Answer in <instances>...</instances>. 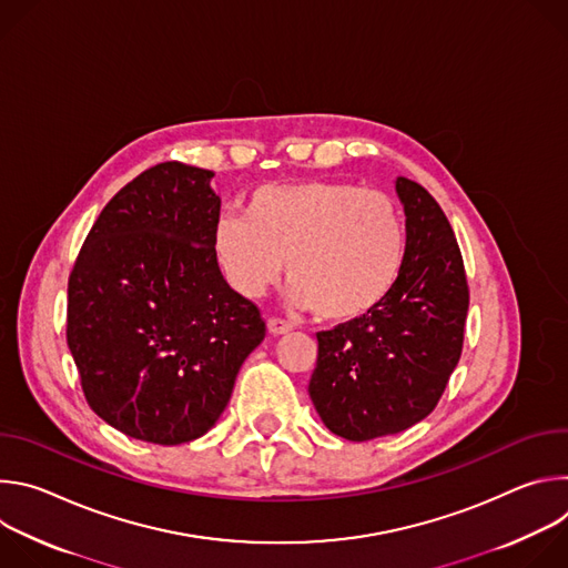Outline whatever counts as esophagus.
<instances>
[{"label": "esophagus", "instance_id": "esophagus-1", "mask_svg": "<svg viewBox=\"0 0 568 568\" xmlns=\"http://www.w3.org/2000/svg\"><path fill=\"white\" fill-rule=\"evenodd\" d=\"M267 331H270L272 335H287V333L292 331V323L285 321V318H281V316H270V318H267Z\"/></svg>", "mask_w": 568, "mask_h": 568}]
</instances>
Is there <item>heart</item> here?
<instances>
[{
    "instance_id": "obj_1",
    "label": "heart",
    "mask_w": 568,
    "mask_h": 568,
    "mask_svg": "<svg viewBox=\"0 0 568 568\" xmlns=\"http://www.w3.org/2000/svg\"><path fill=\"white\" fill-rule=\"evenodd\" d=\"M407 247L397 204L351 182L265 184L245 215H222L211 252L224 281L247 298L263 296L287 270L290 296L323 321H353L393 287Z\"/></svg>"
}]
</instances>
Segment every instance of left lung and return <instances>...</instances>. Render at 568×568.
Wrapping results in <instances>:
<instances>
[{
  "label": "left lung",
  "mask_w": 568,
  "mask_h": 568,
  "mask_svg": "<svg viewBox=\"0 0 568 568\" xmlns=\"http://www.w3.org/2000/svg\"><path fill=\"white\" fill-rule=\"evenodd\" d=\"M407 250L390 292L364 316L316 333L310 397L326 427L355 443L427 418L460 353L469 287L454 229L420 184L397 178Z\"/></svg>",
  "instance_id": "8db88e82"
}]
</instances>
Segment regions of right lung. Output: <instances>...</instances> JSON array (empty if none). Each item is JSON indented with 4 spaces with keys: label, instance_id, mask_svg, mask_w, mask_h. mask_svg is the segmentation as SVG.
<instances>
[{
    "label": "right lung",
    "instance_id": "right-lung-1",
    "mask_svg": "<svg viewBox=\"0 0 568 568\" xmlns=\"http://www.w3.org/2000/svg\"><path fill=\"white\" fill-rule=\"evenodd\" d=\"M211 171L164 161L101 211L67 287V344L97 416L130 438L204 436L265 318L224 281L211 233Z\"/></svg>",
    "mask_w": 568,
    "mask_h": 568
}]
</instances>
